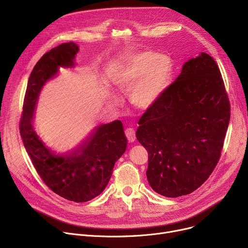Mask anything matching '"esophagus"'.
<instances>
[{
    "label": "esophagus",
    "instance_id": "obj_1",
    "mask_svg": "<svg viewBox=\"0 0 248 248\" xmlns=\"http://www.w3.org/2000/svg\"><path fill=\"white\" fill-rule=\"evenodd\" d=\"M124 134H125V137H126V139L129 142H133V141L136 140V133L134 131V128H131V127L126 128L124 131Z\"/></svg>",
    "mask_w": 248,
    "mask_h": 248
}]
</instances>
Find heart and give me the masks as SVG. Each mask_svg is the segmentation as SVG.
<instances>
[{
    "label": "heart",
    "instance_id": "b5f03b06",
    "mask_svg": "<svg viewBox=\"0 0 248 248\" xmlns=\"http://www.w3.org/2000/svg\"><path fill=\"white\" fill-rule=\"evenodd\" d=\"M173 71L171 58L155 52H140L129 57L117 77L122 93H131V100L140 109H148L158 101L168 87Z\"/></svg>",
    "mask_w": 248,
    "mask_h": 248
}]
</instances>
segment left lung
Returning <instances> with one entry per match:
<instances>
[{
    "label": "left lung",
    "mask_w": 248,
    "mask_h": 248,
    "mask_svg": "<svg viewBox=\"0 0 248 248\" xmlns=\"http://www.w3.org/2000/svg\"><path fill=\"white\" fill-rule=\"evenodd\" d=\"M229 120L218 65L202 52L139 121L136 137L149 154L152 189L176 198L199 188L218 163Z\"/></svg>",
    "instance_id": "obj_1"
}]
</instances>
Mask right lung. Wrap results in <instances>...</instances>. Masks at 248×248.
Instances as JSON below:
<instances>
[{
    "mask_svg": "<svg viewBox=\"0 0 248 248\" xmlns=\"http://www.w3.org/2000/svg\"><path fill=\"white\" fill-rule=\"evenodd\" d=\"M79 47L74 42L51 49L34 66L26 90L20 134L37 173L59 196L73 202H87L106 189L115 162L127 142L121 121L95 126L79 145L66 153L46 146L34 127L39 95L60 68H73Z\"/></svg>",
    "mask_w": 248,
    "mask_h": 248,
    "instance_id": "1",
    "label": "right lung"
}]
</instances>
